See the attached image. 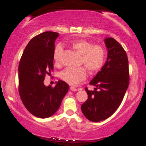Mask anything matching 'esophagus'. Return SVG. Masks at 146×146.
<instances>
[{
	"mask_svg": "<svg viewBox=\"0 0 146 146\" xmlns=\"http://www.w3.org/2000/svg\"><path fill=\"white\" fill-rule=\"evenodd\" d=\"M70 89L72 91H74V92L77 91V89L76 88H74V87H72V86H71L70 88Z\"/></svg>",
	"mask_w": 146,
	"mask_h": 146,
	"instance_id": "obj_1",
	"label": "esophagus"
}]
</instances>
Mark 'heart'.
I'll list each match as a JSON object with an SVG mask.
<instances>
[{
  "label": "heart",
  "mask_w": 146,
  "mask_h": 146,
  "mask_svg": "<svg viewBox=\"0 0 146 146\" xmlns=\"http://www.w3.org/2000/svg\"><path fill=\"white\" fill-rule=\"evenodd\" d=\"M70 46L80 55V64L86 68L91 74L97 72L104 65L106 59V51L100 45L92 44L85 40H76L70 43ZM62 51L60 45L56 46L54 51L53 59L56 64L60 62V56ZM60 78L71 86H76L84 80L87 73L84 67L77 69L66 68L60 73Z\"/></svg>",
  "instance_id": "b5f03b06"
}]
</instances>
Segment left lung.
Returning a JSON list of instances; mask_svg holds the SVG:
<instances>
[{"instance_id":"obj_1","label":"left lung","mask_w":146,"mask_h":146,"mask_svg":"<svg viewBox=\"0 0 146 146\" xmlns=\"http://www.w3.org/2000/svg\"><path fill=\"white\" fill-rule=\"evenodd\" d=\"M107 60L90 81L94 90L86 88L88 99L81 106L83 114L90 121L98 122L110 117L118 108L128 88V59L125 50L113 38L104 40Z\"/></svg>"}]
</instances>
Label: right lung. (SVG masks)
I'll use <instances>...</instances> for the list:
<instances>
[{
    "label": "right lung",
    "mask_w": 146,
    "mask_h": 146,
    "mask_svg": "<svg viewBox=\"0 0 146 146\" xmlns=\"http://www.w3.org/2000/svg\"><path fill=\"white\" fill-rule=\"evenodd\" d=\"M58 33L47 31L33 38L26 46L19 66V92L23 104L36 117L46 118L59 108L69 86L57 82L46 86V74L53 70L54 42Z\"/></svg>",
    "instance_id": "obj_1"
}]
</instances>
